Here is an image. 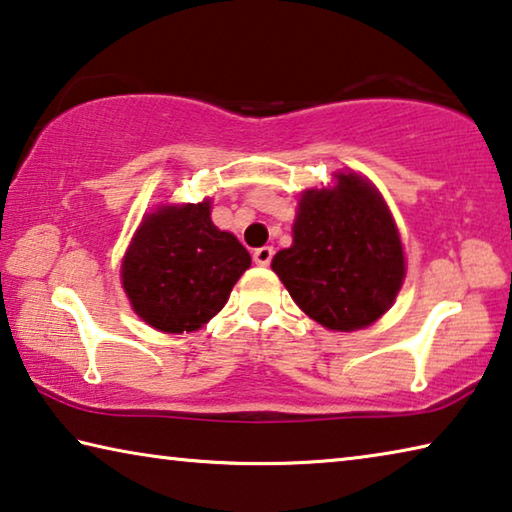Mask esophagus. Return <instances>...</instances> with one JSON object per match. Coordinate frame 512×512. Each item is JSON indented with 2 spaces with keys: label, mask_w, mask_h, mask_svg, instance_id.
<instances>
[{
  "label": "esophagus",
  "mask_w": 512,
  "mask_h": 512,
  "mask_svg": "<svg viewBox=\"0 0 512 512\" xmlns=\"http://www.w3.org/2000/svg\"><path fill=\"white\" fill-rule=\"evenodd\" d=\"M273 253H275V250H273L271 246H262V248H257L255 253H253L255 264H259V266H268V264H271V259H273Z\"/></svg>",
  "instance_id": "34e87169"
}]
</instances>
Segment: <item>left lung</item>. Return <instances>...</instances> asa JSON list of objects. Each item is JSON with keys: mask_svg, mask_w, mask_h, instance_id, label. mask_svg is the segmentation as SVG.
I'll return each instance as SVG.
<instances>
[{"mask_svg": "<svg viewBox=\"0 0 512 512\" xmlns=\"http://www.w3.org/2000/svg\"><path fill=\"white\" fill-rule=\"evenodd\" d=\"M271 266L309 318L339 332L384 316L406 273L391 210L359 173H336L332 189L302 194L293 244Z\"/></svg>", "mask_w": 512, "mask_h": 512, "instance_id": "obj_1", "label": "left lung"}]
</instances>
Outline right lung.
<instances>
[{
    "label": "right lung",
    "instance_id": "obj_1",
    "mask_svg": "<svg viewBox=\"0 0 512 512\" xmlns=\"http://www.w3.org/2000/svg\"><path fill=\"white\" fill-rule=\"evenodd\" d=\"M210 210V201L160 205L144 216L121 262L131 307L160 332L203 327L250 266L248 250L216 228Z\"/></svg>",
    "mask_w": 512,
    "mask_h": 512
}]
</instances>
